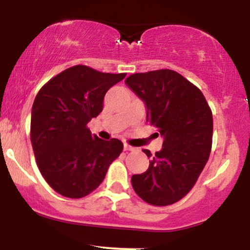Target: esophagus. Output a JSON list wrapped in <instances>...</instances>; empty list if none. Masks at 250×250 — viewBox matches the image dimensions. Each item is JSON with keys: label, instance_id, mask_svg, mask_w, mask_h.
<instances>
[{"label": "esophagus", "instance_id": "34e87169", "mask_svg": "<svg viewBox=\"0 0 250 250\" xmlns=\"http://www.w3.org/2000/svg\"><path fill=\"white\" fill-rule=\"evenodd\" d=\"M123 149H125V151H129V150H134V147H131V146L127 145V143H125V146H123Z\"/></svg>", "mask_w": 250, "mask_h": 250}]
</instances>
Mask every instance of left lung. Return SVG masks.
<instances>
[{"mask_svg":"<svg viewBox=\"0 0 250 250\" xmlns=\"http://www.w3.org/2000/svg\"><path fill=\"white\" fill-rule=\"evenodd\" d=\"M128 87L143 100L147 122L163 137L147 171L133 175L135 193L149 205L163 207L185 197L202 173L213 142V114L202 91L170 69L133 74Z\"/></svg>","mask_w":250,"mask_h":250,"instance_id":"8db88e82","label":"left lung"}]
</instances>
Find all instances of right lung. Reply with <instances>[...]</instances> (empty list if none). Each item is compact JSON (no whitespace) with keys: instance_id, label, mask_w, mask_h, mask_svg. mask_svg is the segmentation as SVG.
<instances>
[{"instance_id":"obj_1","label":"right lung","mask_w":250,"mask_h":250,"mask_svg":"<svg viewBox=\"0 0 250 250\" xmlns=\"http://www.w3.org/2000/svg\"><path fill=\"white\" fill-rule=\"evenodd\" d=\"M127 74L74 65L40 89L31 109L30 141L37 167L56 193L81 199L99 187L123 143L91 135L88 122L103 109L105 93Z\"/></svg>"}]
</instances>
